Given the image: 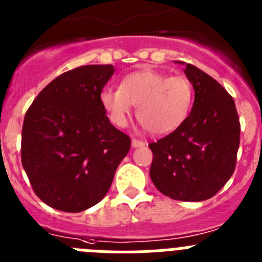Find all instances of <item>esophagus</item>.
<instances>
[{"mask_svg":"<svg viewBox=\"0 0 262 262\" xmlns=\"http://www.w3.org/2000/svg\"><path fill=\"white\" fill-rule=\"evenodd\" d=\"M146 142L142 140H137V138H133L132 140V147H141V146H145Z\"/></svg>","mask_w":262,"mask_h":262,"instance_id":"esophagus-1","label":"esophagus"}]
</instances>
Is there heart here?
<instances>
[{
    "label": "heart",
    "instance_id": "b5f03b06",
    "mask_svg": "<svg viewBox=\"0 0 262 262\" xmlns=\"http://www.w3.org/2000/svg\"><path fill=\"white\" fill-rule=\"evenodd\" d=\"M194 88L187 77L145 70L122 79L121 88L106 87L100 93V103L109 120L124 128L133 105L147 132L165 136L178 129L191 112Z\"/></svg>",
    "mask_w": 262,
    "mask_h": 262
}]
</instances>
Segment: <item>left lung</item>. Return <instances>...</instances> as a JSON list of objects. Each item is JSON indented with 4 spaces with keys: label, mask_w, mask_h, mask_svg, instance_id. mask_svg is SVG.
Instances as JSON below:
<instances>
[{
    "label": "left lung",
    "mask_w": 262,
    "mask_h": 262,
    "mask_svg": "<svg viewBox=\"0 0 262 262\" xmlns=\"http://www.w3.org/2000/svg\"><path fill=\"white\" fill-rule=\"evenodd\" d=\"M185 74L195 91L185 122L150 144V178L163 195L182 202L210 199L235 171L240 121L232 96L217 81L192 64Z\"/></svg>",
    "instance_id": "left-lung-1"
}]
</instances>
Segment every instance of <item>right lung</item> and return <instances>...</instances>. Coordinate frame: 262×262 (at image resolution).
I'll return each mask as SVG.
<instances>
[{
  "label": "right lung",
  "instance_id": "right-lung-1",
  "mask_svg": "<svg viewBox=\"0 0 262 262\" xmlns=\"http://www.w3.org/2000/svg\"><path fill=\"white\" fill-rule=\"evenodd\" d=\"M112 64L81 66L43 88L27 109L21 157L34 192L47 206L80 212L103 199L130 149L100 103Z\"/></svg>",
  "mask_w": 262,
  "mask_h": 262
}]
</instances>
